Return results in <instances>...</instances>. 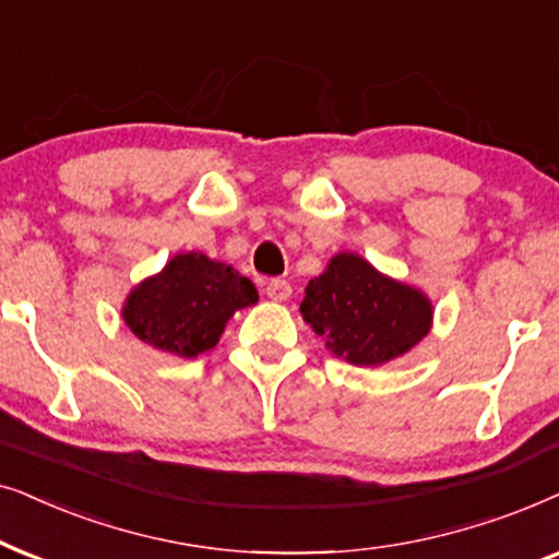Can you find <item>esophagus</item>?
Segmentation results:
<instances>
[{
    "instance_id": "obj_1",
    "label": "esophagus",
    "mask_w": 559,
    "mask_h": 559,
    "mask_svg": "<svg viewBox=\"0 0 559 559\" xmlns=\"http://www.w3.org/2000/svg\"><path fill=\"white\" fill-rule=\"evenodd\" d=\"M265 294H267V299H273V301H288V299H292L294 288H292V284H288V281L273 278L271 284L265 286Z\"/></svg>"
}]
</instances>
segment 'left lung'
<instances>
[{"label":"left lung","mask_w":559,"mask_h":559,"mask_svg":"<svg viewBox=\"0 0 559 559\" xmlns=\"http://www.w3.org/2000/svg\"><path fill=\"white\" fill-rule=\"evenodd\" d=\"M301 317L326 349L360 368H378L427 337L435 307L421 288L391 278L357 252L342 250L309 281Z\"/></svg>","instance_id":"left-lung-1"}]
</instances>
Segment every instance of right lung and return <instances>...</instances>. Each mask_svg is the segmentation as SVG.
Wrapping results in <instances>:
<instances>
[{
	"instance_id": "obj_1",
	"label": "right lung",
	"mask_w": 559,
	"mask_h": 559,
	"mask_svg": "<svg viewBox=\"0 0 559 559\" xmlns=\"http://www.w3.org/2000/svg\"><path fill=\"white\" fill-rule=\"evenodd\" d=\"M258 304V288L204 252H178L163 271L132 286L122 319L145 345L197 357L217 345L235 311Z\"/></svg>"
}]
</instances>
